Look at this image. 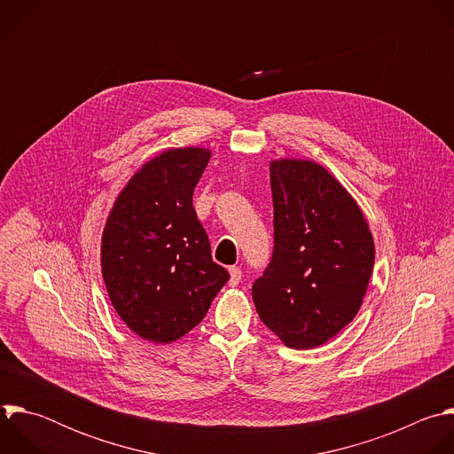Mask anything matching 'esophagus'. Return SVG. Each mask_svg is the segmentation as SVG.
Masks as SVG:
<instances>
[{
  "label": "esophagus",
  "mask_w": 454,
  "mask_h": 454,
  "mask_svg": "<svg viewBox=\"0 0 454 454\" xmlns=\"http://www.w3.org/2000/svg\"><path fill=\"white\" fill-rule=\"evenodd\" d=\"M229 274H231V286H238L239 285V281H241V268H238V266H231L229 268Z\"/></svg>",
  "instance_id": "esophagus-1"
}]
</instances>
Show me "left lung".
<instances>
[{"label":"left lung","instance_id":"1","mask_svg":"<svg viewBox=\"0 0 454 454\" xmlns=\"http://www.w3.org/2000/svg\"><path fill=\"white\" fill-rule=\"evenodd\" d=\"M274 252L252 285L262 324L292 348H313L350 324L364 302L374 239L354 199L320 164L270 162Z\"/></svg>","mask_w":454,"mask_h":454}]
</instances>
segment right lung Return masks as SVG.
Instances as JSON below:
<instances>
[{"instance_id":"right-lung-1","label":"right lung","mask_w":454,"mask_h":454,"mask_svg":"<svg viewBox=\"0 0 454 454\" xmlns=\"http://www.w3.org/2000/svg\"><path fill=\"white\" fill-rule=\"evenodd\" d=\"M206 148H171L129 180L102 236V274L121 320L141 338L169 343L206 317L231 279L216 264L193 192Z\"/></svg>"}]
</instances>
